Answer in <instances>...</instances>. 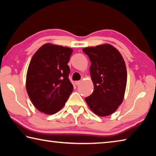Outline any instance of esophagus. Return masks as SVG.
Segmentation results:
<instances>
[{"label":"esophagus","mask_w":156,"mask_h":156,"mask_svg":"<svg viewBox=\"0 0 156 156\" xmlns=\"http://www.w3.org/2000/svg\"><path fill=\"white\" fill-rule=\"evenodd\" d=\"M76 85H77V86H79V85H80V84L81 83V81L80 80H78V81H76Z\"/></svg>","instance_id":"1"}]
</instances>
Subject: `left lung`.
Segmentation results:
<instances>
[{
    "label": "left lung",
    "instance_id": "left-lung-1",
    "mask_svg": "<svg viewBox=\"0 0 156 156\" xmlns=\"http://www.w3.org/2000/svg\"><path fill=\"white\" fill-rule=\"evenodd\" d=\"M83 51L91 62L90 75L94 85L85 98L89 107L99 116L115 112L122 102L127 80L126 65L118 50L109 44L85 47Z\"/></svg>",
    "mask_w": 156,
    "mask_h": 156
}]
</instances>
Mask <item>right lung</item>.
Listing matches in <instances>:
<instances>
[{
	"label": "right lung",
	"instance_id": "add662e5",
	"mask_svg": "<svg viewBox=\"0 0 156 156\" xmlns=\"http://www.w3.org/2000/svg\"><path fill=\"white\" fill-rule=\"evenodd\" d=\"M73 49L47 43L31 58L26 76V89L37 109L54 114L64 107L73 87L67 63Z\"/></svg>",
	"mask_w": 156,
	"mask_h": 156
}]
</instances>
